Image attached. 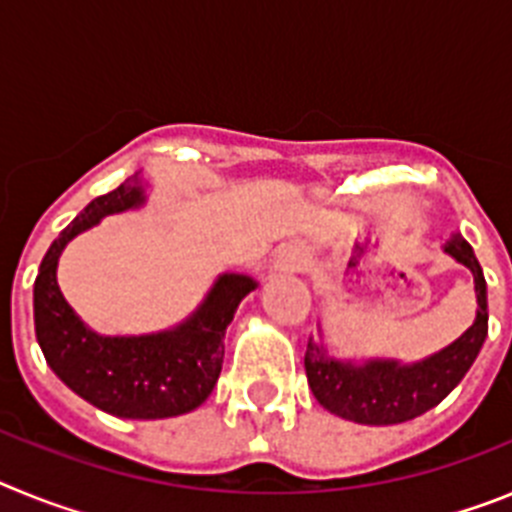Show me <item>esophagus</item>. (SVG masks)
<instances>
[{"label": "esophagus", "mask_w": 512, "mask_h": 512, "mask_svg": "<svg viewBox=\"0 0 512 512\" xmlns=\"http://www.w3.org/2000/svg\"><path fill=\"white\" fill-rule=\"evenodd\" d=\"M307 256L300 246H282L274 256V264H271V271H277V274H295L305 266Z\"/></svg>", "instance_id": "34e87169"}]
</instances>
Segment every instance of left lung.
<instances>
[{"mask_svg": "<svg viewBox=\"0 0 512 512\" xmlns=\"http://www.w3.org/2000/svg\"><path fill=\"white\" fill-rule=\"evenodd\" d=\"M456 264L467 266L477 292V318L454 343L423 361L336 359L315 338L307 341L305 372L315 400L328 413L361 425H397L436 408L467 377L487 338V282L477 256L459 233L443 243Z\"/></svg>", "mask_w": 512, "mask_h": 512, "instance_id": "left-lung-1", "label": "left lung"}]
</instances>
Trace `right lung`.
I'll use <instances>...</instances> for the list:
<instances>
[{"instance_id":"right-lung-1","label":"right lung","mask_w":512,"mask_h":512,"mask_svg":"<svg viewBox=\"0 0 512 512\" xmlns=\"http://www.w3.org/2000/svg\"><path fill=\"white\" fill-rule=\"evenodd\" d=\"M146 189L138 171L89 202L51 243L33 287L35 336L56 377L94 408L130 420L176 418L200 408L223 369L225 328L243 297L259 287L246 274H220L197 310L174 328L146 336H99L89 328L58 287V259L102 217L146 205Z\"/></svg>"}]
</instances>
